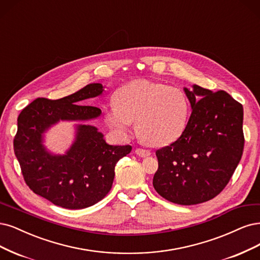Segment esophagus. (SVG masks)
Listing matches in <instances>:
<instances>
[{
    "mask_svg": "<svg viewBox=\"0 0 260 260\" xmlns=\"http://www.w3.org/2000/svg\"><path fill=\"white\" fill-rule=\"evenodd\" d=\"M136 154L140 157H148L150 155V151L147 149H143V148H137L136 149Z\"/></svg>",
    "mask_w": 260,
    "mask_h": 260,
    "instance_id": "esophagus-1",
    "label": "esophagus"
}]
</instances>
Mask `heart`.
<instances>
[{
	"instance_id": "heart-1",
	"label": "heart",
	"mask_w": 260,
	"mask_h": 260,
	"mask_svg": "<svg viewBox=\"0 0 260 260\" xmlns=\"http://www.w3.org/2000/svg\"><path fill=\"white\" fill-rule=\"evenodd\" d=\"M190 103L180 88L149 80H134L115 93L114 104L105 112V122L116 136L128 140L133 122L142 139L162 146L185 132Z\"/></svg>"
}]
</instances>
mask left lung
I'll use <instances>...</instances> for the list:
<instances>
[{"label":"left lung","instance_id":"obj_1","mask_svg":"<svg viewBox=\"0 0 260 260\" xmlns=\"http://www.w3.org/2000/svg\"><path fill=\"white\" fill-rule=\"evenodd\" d=\"M191 106L185 132L156 151L153 185L170 202L209 201L226 187L242 157L243 106L226 91L184 87Z\"/></svg>","mask_w":260,"mask_h":260}]
</instances>
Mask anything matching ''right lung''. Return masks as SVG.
I'll return each mask as SVG.
<instances>
[{"instance_id": "obj_1", "label": "right lung", "mask_w": 260, "mask_h": 260, "mask_svg": "<svg viewBox=\"0 0 260 260\" xmlns=\"http://www.w3.org/2000/svg\"><path fill=\"white\" fill-rule=\"evenodd\" d=\"M102 84L92 83L59 100L37 99L18 117L15 155L30 189L58 207L79 210L101 201L111 190L117 161L130 145L107 144L104 134L88 121L100 117L95 106L83 103L100 95ZM60 121H75V140L64 154L44 145L48 130Z\"/></svg>"}]
</instances>
